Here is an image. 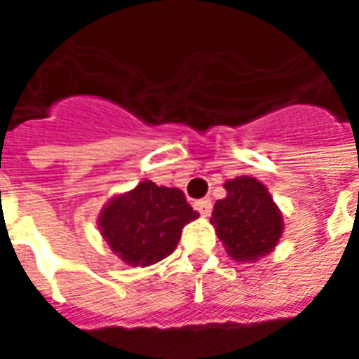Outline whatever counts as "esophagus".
I'll return each instance as SVG.
<instances>
[{"mask_svg": "<svg viewBox=\"0 0 359 359\" xmlns=\"http://www.w3.org/2000/svg\"><path fill=\"white\" fill-rule=\"evenodd\" d=\"M194 207H196V210H199V214L205 216V218L210 216V212H212V201H210V199H199V201H196Z\"/></svg>", "mask_w": 359, "mask_h": 359, "instance_id": "34e87169", "label": "esophagus"}]
</instances>
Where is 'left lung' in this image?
Returning <instances> with one entry per match:
<instances>
[{
	"label": "left lung",
	"instance_id": "left-lung-1",
	"mask_svg": "<svg viewBox=\"0 0 359 359\" xmlns=\"http://www.w3.org/2000/svg\"><path fill=\"white\" fill-rule=\"evenodd\" d=\"M224 188L227 197L216 201L210 222L225 251L238 262H253L273 251L283 233V216L266 186L242 175Z\"/></svg>",
	"mask_w": 359,
	"mask_h": 359
}]
</instances>
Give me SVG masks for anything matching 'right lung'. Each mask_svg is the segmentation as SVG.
Here are the masks:
<instances>
[{
  "instance_id": "add662e5",
  "label": "right lung",
  "mask_w": 359,
  "mask_h": 359,
  "mask_svg": "<svg viewBox=\"0 0 359 359\" xmlns=\"http://www.w3.org/2000/svg\"><path fill=\"white\" fill-rule=\"evenodd\" d=\"M196 218L199 212L186 203L179 188L143 180L100 210L98 229L121 261L151 266L173 253L182 227Z\"/></svg>"
}]
</instances>
